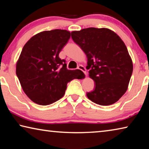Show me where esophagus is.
<instances>
[{
    "mask_svg": "<svg viewBox=\"0 0 149 149\" xmlns=\"http://www.w3.org/2000/svg\"><path fill=\"white\" fill-rule=\"evenodd\" d=\"M77 68L79 69V70H81L82 72H84V73L85 75V76H87V72H86V70H85V67L84 66V65H78Z\"/></svg>",
    "mask_w": 149,
    "mask_h": 149,
    "instance_id": "obj_1",
    "label": "esophagus"
}]
</instances>
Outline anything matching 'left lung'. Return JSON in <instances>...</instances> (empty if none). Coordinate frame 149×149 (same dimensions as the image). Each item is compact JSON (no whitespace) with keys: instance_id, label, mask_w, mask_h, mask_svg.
<instances>
[{"instance_id":"1","label":"left lung","mask_w":149,"mask_h":149,"mask_svg":"<svg viewBox=\"0 0 149 149\" xmlns=\"http://www.w3.org/2000/svg\"><path fill=\"white\" fill-rule=\"evenodd\" d=\"M72 38L87 58L89 77L95 89L87 93L96 104L108 106L117 102L127 89L133 62L122 39L107 28L83 29L71 33Z\"/></svg>"}]
</instances>
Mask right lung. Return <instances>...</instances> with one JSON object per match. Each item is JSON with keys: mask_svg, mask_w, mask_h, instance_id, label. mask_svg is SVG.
<instances>
[{"mask_svg": "<svg viewBox=\"0 0 149 149\" xmlns=\"http://www.w3.org/2000/svg\"><path fill=\"white\" fill-rule=\"evenodd\" d=\"M70 38L64 29L35 35L24 45L16 63V75L24 93L33 102L49 105L64 95L67 84L82 79L79 70H68L59 53Z\"/></svg>", "mask_w": 149, "mask_h": 149, "instance_id": "obj_1", "label": "right lung"}]
</instances>
